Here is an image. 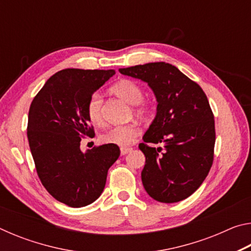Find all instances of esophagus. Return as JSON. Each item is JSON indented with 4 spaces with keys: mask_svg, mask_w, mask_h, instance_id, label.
<instances>
[{
    "mask_svg": "<svg viewBox=\"0 0 251 251\" xmlns=\"http://www.w3.org/2000/svg\"><path fill=\"white\" fill-rule=\"evenodd\" d=\"M131 151H133V148L131 147H122L121 148V155H126V154H128V152H130Z\"/></svg>",
    "mask_w": 251,
    "mask_h": 251,
    "instance_id": "esophagus-1",
    "label": "esophagus"
}]
</instances>
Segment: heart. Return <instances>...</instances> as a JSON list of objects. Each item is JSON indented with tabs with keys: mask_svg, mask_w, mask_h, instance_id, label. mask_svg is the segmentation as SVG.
<instances>
[{
	"mask_svg": "<svg viewBox=\"0 0 251 251\" xmlns=\"http://www.w3.org/2000/svg\"><path fill=\"white\" fill-rule=\"evenodd\" d=\"M110 92L130 105H134V114L138 117H146L150 114V106L143 103L144 93L137 83L130 79H121L110 87ZM87 117L92 124L100 125L103 123L101 115V100L99 94L90 97L86 106ZM141 134V128L135 123L115 126L100 135V141L105 144H113L117 146H128L133 144Z\"/></svg>",
	"mask_w": 251,
	"mask_h": 251,
	"instance_id": "obj_1",
	"label": "heart"
}]
</instances>
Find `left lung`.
Segmentation results:
<instances>
[{
	"mask_svg": "<svg viewBox=\"0 0 251 251\" xmlns=\"http://www.w3.org/2000/svg\"><path fill=\"white\" fill-rule=\"evenodd\" d=\"M148 84L157 100L154 121L138 145L146 157L144 188L160 202L184 201L199 188L214 160V114L201 87L165 62L120 69ZM163 143L164 150L147 145Z\"/></svg>",
	"mask_w": 251,
	"mask_h": 251,
	"instance_id": "8db88e82",
	"label": "left lung"
}]
</instances>
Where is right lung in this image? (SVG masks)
Returning <instances> with one entry per match:
<instances>
[{"label": "right lung", "instance_id": "1", "mask_svg": "<svg viewBox=\"0 0 251 251\" xmlns=\"http://www.w3.org/2000/svg\"><path fill=\"white\" fill-rule=\"evenodd\" d=\"M114 70L66 69L48 79L28 112L27 138L37 175L45 189L65 205L79 208L103 193L120 148L105 144L83 152L80 141L95 135L86 114L90 97Z\"/></svg>", "mask_w": 251, "mask_h": 251}]
</instances>
